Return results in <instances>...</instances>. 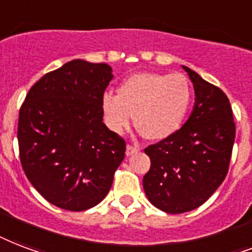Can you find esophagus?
Instances as JSON below:
<instances>
[{
	"instance_id": "1",
	"label": "esophagus",
	"mask_w": 252,
	"mask_h": 252,
	"mask_svg": "<svg viewBox=\"0 0 252 252\" xmlns=\"http://www.w3.org/2000/svg\"><path fill=\"white\" fill-rule=\"evenodd\" d=\"M140 151L139 145H132V144H128L126 145V156H132V155H134V153H137V152Z\"/></svg>"
}]
</instances>
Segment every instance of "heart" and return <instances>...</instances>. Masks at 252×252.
<instances>
[{
  "instance_id": "heart-1",
  "label": "heart",
  "mask_w": 252,
  "mask_h": 252,
  "mask_svg": "<svg viewBox=\"0 0 252 252\" xmlns=\"http://www.w3.org/2000/svg\"><path fill=\"white\" fill-rule=\"evenodd\" d=\"M191 88L184 75L136 72L122 82L118 95L104 94L101 109L107 126L122 133L136 120L147 139L164 140L184 124Z\"/></svg>"
}]
</instances>
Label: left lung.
Returning <instances> with one entry per match:
<instances>
[{
	"mask_svg": "<svg viewBox=\"0 0 252 252\" xmlns=\"http://www.w3.org/2000/svg\"><path fill=\"white\" fill-rule=\"evenodd\" d=\"M193 83L195 103L186 123L172 136L145 148L151 169L143 186L153 206L181 214L210 198L228 172L235 123L227 96L182 66Z\"/></svg>",
	"mask_w": 252,
	"mask_h": 252,
	"instance_id": "left-lung-1",
	"label": "left lung"
}]
</instances>
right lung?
Returning <instances> with one entry per match:
<instances>
[{
  "label": "right lung",
  "instance_id": "right-lung-1",
  "mask_svg": "<svg viewBox=\"0 0 252 252\" xmlns=\"http://www.w3.org/2000/svg\"><path fill=\"white\" fill-rule=\"evenodd\" d=\"M105 63L74 59L47 72L19 109V158L38 193L83 211L108 194L126 141L103 123L101 97L112 80Z\"/></svg>",
  "mask_w": 252,
  "mask_h": 252
}]
</instances>
